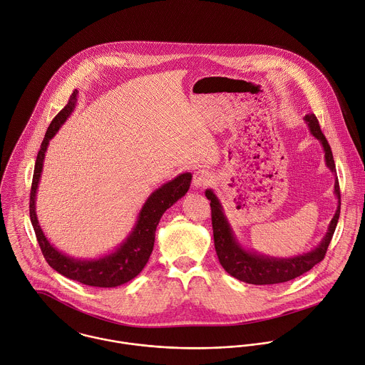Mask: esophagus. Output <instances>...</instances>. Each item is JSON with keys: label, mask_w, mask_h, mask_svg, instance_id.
<instances>
[{"label": "esophagus", "mask_w": 365, "mask_h": 365, "mask_svg": "<svg viewBox=\"0 0 365 365\" xmlns=\"http://www.w3.org/2000/svg\"><path fill=\"white\" fill-rule=\"evenodd\" d=\"M212 182V173L206 169H199L195 172L193 175V186L200 189V187H205L207 186L209 183Z\"/></svg>", "instance_id": "1"}]
</instances>
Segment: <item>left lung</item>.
<instances>
[{"label": "left lung", "mask_w": 365, "mask_h": 365, "mask_svg": "<svg viewBox=\"0 0 365 365\" xmlns=\"http://www.w3.org/2000/svg\"><path fill=\"white\" fill-rule=\"evenodd\" d=\"M304 121L307 123L312 135L320 141V144L324 149L327 168L333 173H336V165H334L331 148L320 130L316 115L307 114L304 115ZM334 193H336V197L339 199V206L334 217L330 221L329 230L324 238L320 241V244L314 250L306 254H300L292 258H274V257L261 255L252 251H247L245 248L241 247V244L237 241L228 221L222 213V207L220 205L217 196L213 193L212 189H207L206 197L210 200V207H212L215 247H216V252H217L221 267L231 277L251 285L282 284L310 271L316 264H319L324 258L329 244L333 238L337 221L340 217L341 200H340V186H339L337 178L334 182Z\"/></svg>", "instance_id": "1"}]
</instances>
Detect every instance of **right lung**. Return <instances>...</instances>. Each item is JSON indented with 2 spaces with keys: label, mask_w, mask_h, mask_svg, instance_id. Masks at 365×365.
<instances>
[{
  "label": "right lung",
  "mask_w": 365,
  "mask_h": 365,
  "mask_svg": "<svg viewBox=\"0 0 365 365\" xmlns=\"http://www.w3.org/2000/svg\"><path fill=\"white\" fill-rule=\"evenodd\" d=\"M77 101V90H74L68 104L61 110V113L52 120L45 138L41 144V149L36 156L31 196H29V217L34 225L36 240L39 242L41 251L46 262L58 271L61 275L77 281L80 284L97 288H115L128 281L134 279L146 265L155 242V231L162 215L173 206L180 197H183L192 182V173H180L173 180L162 185L156 189L143 206L138 220L127 237V240L111 254L101 257L98 259H74L66 254L58 251L45 237L35 212L36 189L42 173L45 152L49 141L59 131L62 124L72 114Z\"/></svg>",
  "instance_id": "right-lung-1"
}]
</instances>
